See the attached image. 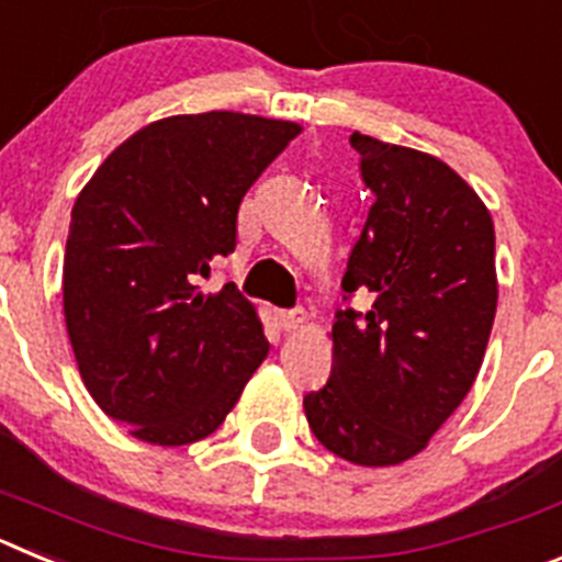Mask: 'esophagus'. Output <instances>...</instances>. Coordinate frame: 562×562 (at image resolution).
Here are the masks:
<instances>
[{"label": "esophagus", "instance_id": "esophagus-1", "mask_svg": "<svg viewBox=\"0 0 562 562\" xmlns=\"http://www.w3.org/2000/svg\"><path fill=\"white\" fill-rule=\"evenodd\" d=\"M278 324H281L284 331L301 329V324H304V310H301V306H297V310H281L278 312Z\"/></svg>", "mask_w": 562, "mask_h": 562}]
</instances>
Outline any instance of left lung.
I'll use <instances>...</instances> for the list:
<instances>
[{"instance_id": "1", "label": "left lung", "mask_w": 562, "mask_h": 562, "mask_svg": "<svg viewBox=\"0 0 562 562\" xmlns=\"http://www.w3.org/2000/svg\"><path fill=\"white\" fill-rule=\"evenodd\" d=\"M349 143L374 205L342 301L362 292L374 304L335 315L329 382L304 411L326 450L391 467L428 448L479 376L498 304L495 231L479 193L441 160L360 132Z\"/></svg>"}]
</instances>
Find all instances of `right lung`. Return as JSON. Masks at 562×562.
Instances as JSON below:
<instances>
[{"label": "right lung", "mask_w": 562, "mask_h": 562, "mask_svg": "<svg viewBox=\"0 0 562 562\" xmlns=\"http://www.w3.org/2000/svg\"><path fill=\"white\" fill-rule=\"evenodd\" d=\"M301 126L258 114H173L134 132L78 193L64 317L106 416L148 445L220 428L270 351L236 284L202 292L236 250L238 205Z\"/></svg>", "instance_id": "1"}]
</instances>
